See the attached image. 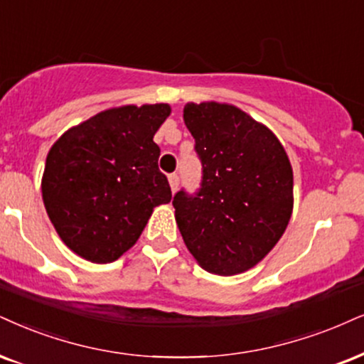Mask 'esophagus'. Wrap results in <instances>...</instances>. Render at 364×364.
<instances>
[{"label": "esophagus", "mask_w": 364, "mask_h": 364, "mask_svg": "<svg viewBox=\"0 0 364 364\" xmlns=\"http://www.w3.org/2000/svg\"><path fill=\"white\" fill-rule=\"evenodd\" d=\"M168 182H170V187H172V191L175 192L178 189V183H181V177H178V173H170L168 175Z\"/></svg>", "instance_id": "esophagus-1"}]
</instances>
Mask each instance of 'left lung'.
<instances>
[{"instance_id": "left-lung-1", "label": "left lung", "mask_w": 364, "mask_h": 364, "mask_svg": "<svg viewBox=\"0 0 364 364\" xmlns=\"http://www.w3.org/2000/svg\"><path fill=\"white\" fill-rule=\"evenodd\" d=\"M203 165L196 192L173 196L175 219L187 250L204 270L236 275L278 243L290 221L294 173L270 129L235 106L183 107Z\"/></svg>"}]
</instances>
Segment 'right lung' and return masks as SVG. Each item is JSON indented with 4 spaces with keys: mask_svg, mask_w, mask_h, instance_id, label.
I'll use <instances>...</instances> for the list:
<instances>
[{
    "mask_svg": "<svg viewBox=\"0 0 364 364\" xmlns=\"http://www.w3.org/2000/svg\"><path fill=\"white\" fill-rule=\"evenodd\" d=\"M168 105L107 109L70 128L45 161L43 204L62 241L94 263L118 259L155 205L172 199L154 134Z\"/></svg>",
    "mask_w": 364,
    "mask_h": 364,
    "instance_id": "1",
    "label": "right lung"
}]
</instances>
